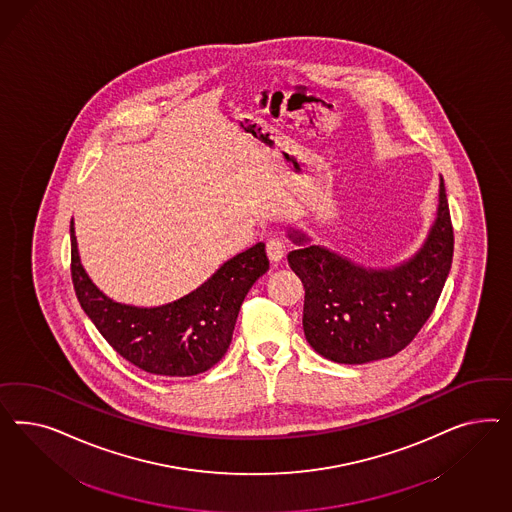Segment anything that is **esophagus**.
Listing matches in <instances>:
<instances>
[{"label": "esophagus", "mask_w": 512, "mask_h": 512, "mask_svg": "<svg viewBox=\"0 0 512 512\" xmlns=\"http://www.w3.org/2000/svg\"><path fill=\"white\" fill-rule=\"evenodd\" d=\"M266 253H268V259L272 261V263H279L283 257H285V242L278 238V236H274V238H270L268 242H266Z\"/></svg>", "instance_id": "1"}]
</instances>
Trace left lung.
Instances as JSON below:
<instances>
[{
    "label": "left lung",
    "mask_w": 512,
    "mask_h": 512,
    "mask_svg": "<svg viewBox=\"0 0 512 512\" xmlns=\"http://www.w3.org/2000/svg\"><path fill=\"white\" fill-rule=\"evenodd\" d=\"M287 255L306 289L302 325L311 347L338 364H366L405 349L432 315L447 281L454 251L445 184L424 246L394 268H364L338 253L306 244Z\"/></svg>",
    "instance_id": "8db88e82"
}]
</instances>
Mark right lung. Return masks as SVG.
<instances>
[{"mask_svg":"<svg viewBox=\"0 0 512 512\" xmlns=\"http://www.w3.org/2000/svg\"><path fill=\"white\" fill-rule=\"evenodd\" d=\"M268 266L259 242L180 300L157 308L125 306L103 295L88 278L71 221V278L82 310L118 355L155 375L187 377L217 364L231 345L244 298Z\"/></svg>","mask_w":512,"mask_h":512,"instance_id":"obj_1","label":"right lung"}]
</instances>
